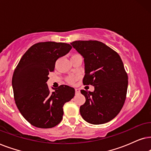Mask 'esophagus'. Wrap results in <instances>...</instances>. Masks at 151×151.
Wrapping results in <instances>:
<instances>
[{
    "instance_id": "esophagus-1",
    "label": "esophagus",
    "mask_w": 151,
    "mask_h": 151,
    "mask_svg": "<svg viewBox=\"0 0 151 151\" xmlns=\"http://www.w3.org/2000/svg\"><path fill=\"white\" fill-rule=\"evenodd\" d=\"M80 92V90L78 89V88H76L75 89V93L76 94H79Z\"/></svg>"
}]
</instances>
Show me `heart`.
I'll use <instances>...</instances> for the list:
<instances>
[{"label":"heart","instance_id":"1","mask_svg":"<svg viewBox=\"0 0 151 151\" xmlns=\"http://www.w3.org/2000/svg\"><path fill=\"white\" fill-rule=\"evenodd\" d=\"M78 79H79V77H77V76H71V77H68L66 78V81L70 84V85H74Z\"/></svg>","mask_w":151,"mask_h":151}]
</instances>
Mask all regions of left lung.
<instances>
[{"instance_id":"8db88e82","label":"left lung","mask_w":151,"mask_h":151,"mask_svg":"<svg viewBox=\"0 0 151 151\" xmlns=\"http://www.w3.org/2000/svg\"><path fill=\"white\" fill-rule=\"evenodd\" d=\"M71 45L84 58L83 85L94 86V92L81 90L86 97L81 115L90 124L107 123L119 113L126 101L128 74L121 57L98 41H76Z\"/></svg>"}]
</instances>
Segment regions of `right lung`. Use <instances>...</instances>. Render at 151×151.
<instances>
[{"label":"right lung","mask_w":151,"mask_h":151,"mask_svg":"<svg viewBox=\"0 0 151 151\" xmlns=\"http://www.w3.org/2000/svg\"><path fill=\"white\" fill-rule=\"evenodd\" d=\"M71 49L72 46L65 43H36L24 54L15 68L12 88L16 105L35 127L50 128L58 125L63 119V105L74 97L73 88L61 85L50 93L46 83L57 60Z\"/></svg>","instance_id":"1"}]
</instances>
